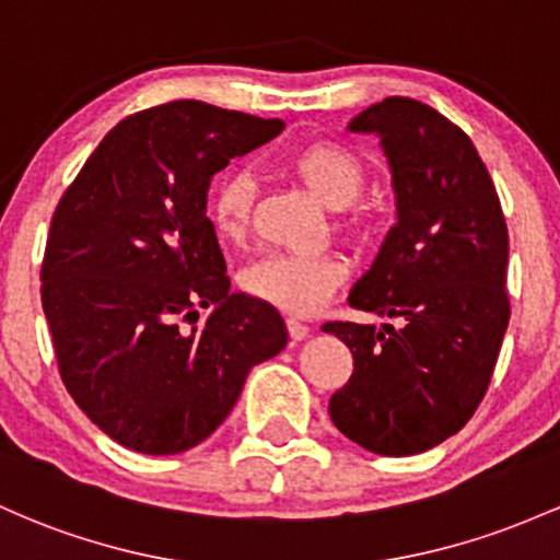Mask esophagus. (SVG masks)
I'll return each mask as SVG.
<instances>
[{"mask_svg": "<svg viewBox=\"0 0 560 560\" xmlns=\"http://www.w3.org/2000/svg\"><path fill=\"white\" fill-rule=\"evenodd\" d=\"M287 331H290V337L294 342H300V340H305V337H308L311 327H308V324L300 322V318H287Z\"/></svg>", "mask_w": 560, "mask_h": 560, "instance_id": "esophagus-1", "label": "esophagus"}]
</instances>
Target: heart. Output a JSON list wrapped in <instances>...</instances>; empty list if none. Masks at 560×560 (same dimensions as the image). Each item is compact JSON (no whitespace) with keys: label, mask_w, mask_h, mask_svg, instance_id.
I'll return each instance as SVG.
<instances>
[{"label":"heart","mask_w":560,"mask_h":560,"mask_svg":"<svg viewBox=\"0 0 560 560\" xmlns=\"http://www.w3.org/2000/svg\"><path fill=\"white\" fill-rule=\"evenodd\" d=\"M287 167L329 210H340L337 231L350 242L372 236V212L353 205L366 186V162L350 145L337 140H313L300 145L287 159ZM257 188L249 172H225L212 188L210 218L223 242L242 244L252 231ZM348 279V266L337 252L266 255L244 270V290L252 298L287 313H316Z\"/></svg>","instance_id":"obj_1"}]
</instances>
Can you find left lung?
I'll return each mask as SVG.
<instances>
[{
  "instance_id": "8db88e82",
  "label": "left lung",
  "mask_w": 560,
  "mask_h": 560,
  "mask_svg": "<svg viewBox=\"0 0 560 560\" xmlns=\"http://www.w3.org/2000/svg\"><path fill=\"white\" fill-rule=\"evenodd\" d=\"M350 132L383 138L398 223L348 305L398 327L324 324L353 353L329 417L364 450L407 457L457 433L489 388L510 322L508 223L472 140L435 108L385 97Z\"/></svg>"
}]
</instances>
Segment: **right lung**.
Wrapping results in <instances>:
<instances>
[{
  "mask_svg": "<svg viewBox=\"0 0 560 560\" xmlns=\"http://www.w3.org/2000/svg\"><path fill=\"white\" fill-rule=\"evenodd\" d=\"M281 130V119L201 101L138 110L60 196L42 308L66 390L116 444L194 450L229 417L252 366L287 346L273 305L231 292L207 218L214 172ZM199 307L211 313L196 325Z\"/></svg>",
  "mask_w": 560,
  "mask_h": 560,
  "instance_id": "1",
  "label": "right lung"
}]
</instances>
